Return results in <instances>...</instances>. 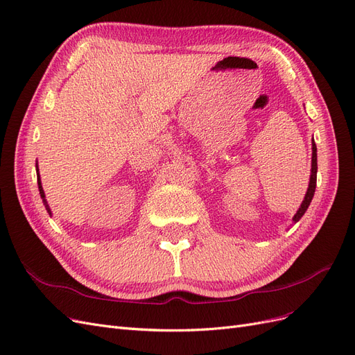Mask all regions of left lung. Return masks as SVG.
I'll return each mask as SVG.
<instances>
[{
	"mask_svg": "<svg viewBox=\"0 0 355 355\" xmlns=\"http://www.w3.org/2000/svg\"><path fill=\"white\" fill-rule=\"evenodd\" d=\"M315 187H317V146H315V142H313V163H311L309 185H308V191H306V194H305V198H304L302 204H300L299 210L296 211V214L293 216V223H296L300 218H302L304 213L309 207V202H311V200H313V197H314Z\"/></svg>",
	"mask_w": 355,
	"mask_h": 355,
	"instance_id": "8db88e82",
	"label": "left lung"
}]
</instances>
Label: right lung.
<instances>
[{
	"label": "right lung",
	"mask_w": 355,
	"mask_h": 355,
	"mask_svg": "<svg viewBox=\"0 0 355 355\" xmlns=\"http://www.w3.org/2000/svg\"><path fill=\"white\" fill-rule=\"evenodd\" d=\"M37 182H38V189H40V196H41V198H42V202H44V206H46L47 213H49V214H51V210H50L49 204H47V200H46L44 189H42V187H41V179H40V173H38V166H37Z\"/></svg>",
	"instance_id": "right-lung-1"
}]
</instances>
